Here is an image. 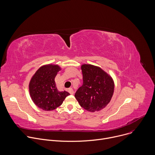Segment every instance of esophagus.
<instances>
[{
    "label": "esophagus",
    "mask_w": 155,
    "mask_h": 155,
    "mask_svg": "<svg viewBox=\"0 0 155 155\" xmlns=\"http://www.w3.org/2000/svg\"><path fill=\"white\" fill-rule=\"evenodd\" d=\"M68 92L71 94H74V90H73V89L72 88H69L68 89Z\"/></svg>",
    "instance_id": "34e87169"
}]
</instances>
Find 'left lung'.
I'll return each mask as SVG.
<instances>
[{
  "label": "left lung",
  "instance_id": "obj_1",
  "mask_svg": "<svg viewBox=\"0 0 155 155\" xmlns=\"http://www.w3.org/2000/svg\"><path fill=\"white\" fill-rule=\"evenodd\" d=\"M83 84L75 94L80 106L88 112L103 109L110 102L114 91V83L100 68L90 64L81 65Z\"/></svg>",
  "mask_w": 155,
  "mask_h": 155
}]
</instances>
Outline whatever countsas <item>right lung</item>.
<instances>
[{
  "instance_id": "obj_1",
  "label": "right lung",
  "mask_w": 155,
  "mask_h": 155,
  "mask_svg": "<svg viewBox=\"0 0 155 155\" xmlns=\"http://www.w3.org/2000/svg\"><path fill=\"white\" fill-rule=\"evenodd\" d=\"M61 70L57 65L41 67L34 75L29 83V93L32 100L39 108L51 111L59 107L65 98L70 95L67 91L59 92L54 78Z\"/></svg>"
}]
</instances>
